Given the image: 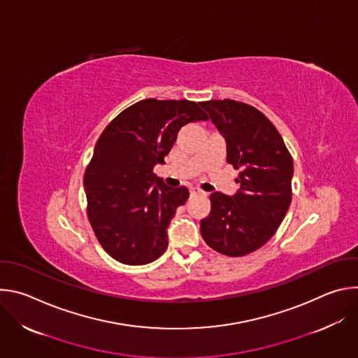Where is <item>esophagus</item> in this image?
<instances>
[{
  "instance_id": "34e87169",
  "label": "esophagus",
  "mask_w": 358,
  "mask_h": 358,
  "mask_svg": "<svg viewBox=\"0 0 358 358\" xmlns=\"http://www.w3.org/2000/svg\"><path fill=\"white\" fill-rule=\"evenodd\" d=\"M189 192H191V196H195V195H202V194H206V192H202L199 188H191L189 189Z\"/></svg>"
}]
</instances>
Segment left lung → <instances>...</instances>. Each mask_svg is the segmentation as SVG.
Wrapping results in <instances>:
<instances>
[{
	"mask_svg": "<svg viewBox=\"0 0 358 358\" xmlns=\"http://www.w3.org/2000/svg\"><path fill=\"white\" fill-rule=\"evenodd\" d=\"M227 143V163L239 170L234 195L213 192L201 235L214 250L243 257L264 246L282 224L292 201L293 160L272 122L246 103L202 101Z\"/></svg>",
	"mask_w": 358,
	"mask_h": 358,
	"instance_id": "left-lung-1",
	"label": "left lung"
}]
</instances>
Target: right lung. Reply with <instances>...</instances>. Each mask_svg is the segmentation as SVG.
<instances>
[{
	"label": "right lung",
	"instance_id": "right-lung-1",
	"mask_svg": "<svg viewBox=\"0 0 358 358\" xmlns=\"http://www.w3.org/2000/svg\"><path fill=\"white\" fill-rule=\"evenodd\" d=\"M198 105L137 101L109 123L94 145L83 178L87 218L100 245L124 265L150 264L167 249V228L189 192L166 185L152 169L164 164L181 127L208 120Z\"/></svg>",
	"mask_w": 358,
	"mask_h": 358
}]
</instances>
